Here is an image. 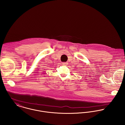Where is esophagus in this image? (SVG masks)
Listing matches in <instances>:
<instances>
[{"label":"esophagus","mask_w":125,"mask_h":125,"mask_svg":"<svg viewBox=\"0 0 125 125\" xmlns=\"http://www.w3.org/2000/svg\"><path fill=\"white\" fill-rule=\"evenodd\" d=\"M62 65L64 66H67L68 65V62H63L62 63Z\"/></svg>","instance_id":"obj_1"}]
</instances>
